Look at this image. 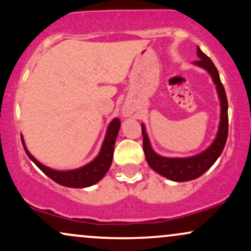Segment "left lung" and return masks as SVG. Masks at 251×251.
Segmentation results:
<instances>
[{"instance_id":"8db88e82","label":"left lung","mask_w":251,"mask_h":251,"mask_svg":"<svg viewBox=\"0 0 251 251\" xmlns=\"http://www.w3.org/2000/svg\"><path fill=\"white\" fill-rule=\"evenodd\" d=\"M197 55L200 57L198 61H195V65L200 66L209 72L214 80L216 88L218 92V98L221 100V122L218 133L216 135L214 143L209 146L205 151L201 153L194 155L189 158H166L157 154L152 150L151 144H150L149 137L146 134L145 126L142 125V133H143V149L145 153L146 162L150 165V168L154 170L157 174L162 175L163 177L169 178V179L175 181H188L196 179L201 177L204 172L214 165V163L220 157L224 146H226V138H227V127H229V122H227V99L226 94V89L222 85L220 74H218L217 68L214 65V62L210 60L208 55L201 50L200 47H197Z\"/></svg>"}]
</instances>
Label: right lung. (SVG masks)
Listing matches in <instances>:
<instances>
[{
  "label": "right lung",
  "mask_w": 251,
  "mask_h": 251,
  "mask_svg": "<svg viewBox=\"0 0 251 251\" xmlns=\"http://www.w3.org/2000/svg\"><path fill=\"white\" fill-rule=\"evenodd\" d=\"M120 128V120L118 118H114L109 124L107 132H106L105 140H103L100 153L93 162H91L87 165L82 166V168L76 170H71V171H56V170H51L47 166L42 165L39 160H36L29 153L27 148H25L24 138L21 135L22 144L25 153L28 157L35 163V165L39 168L45 175H47L50 179L56 181L57 184L63 186H68V188H87V186L93 185L99 181L101 178L107 174L109 170V166L112 164V159H113V150L114 144H116V139L118 132Z\"/></svg>",
  "instance_id": "obj_1"
}]
</instances>
